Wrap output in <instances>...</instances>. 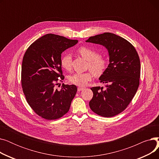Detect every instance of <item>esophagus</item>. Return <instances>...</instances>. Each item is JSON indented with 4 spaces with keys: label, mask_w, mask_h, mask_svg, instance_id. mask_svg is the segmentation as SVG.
<instances>
[{
    "label": "esophagus",
    "mask_w": 159,
    "mask_h": 159,
    "mask_svg": "<svg viewBox=\"0 0 159 159\" xmlns=\"http://www.w3.org/2000/svg\"><path fill=\"white\" fill-rule=\"evenodd\" d=\"M78 91H82V90H83L84 89V88H82V87H78Z\"/></svg>",
    "instance_id": "esophagus-1"
}]
</instances>
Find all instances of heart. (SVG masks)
<instances>
[{"label": "heart", "instance_id": "obj_1", "mask_svg": "<svg viewBox=\"0 0 159 159\" xmlns=\"http://www.w3.org/2000/svg\"><path fill=\"white\" fill-rule=\"evenodd\" d=\"M78 53L87 61H88V69L90 70L80 73H75L70 75L69 81L73 84L79 86L86 85L88 82L93 79L94 73L96 75H100L106 70L107 61L103 57L100 56L99 53L95 49L87 46H82L78 49ZM61 64L62 68L66 70L71 69L72 58L70 55L66 54L62 57Z\"/></svg>", "mask_w": 159, "mask_h": 159}]
</instances>
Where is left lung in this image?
<instances>
[{
    "label": "left lung",
    "mask_w": 159,
    "mask_h": 159,
    "mask_svg": "<svg viewBox=\"0 0 159 159\" xmlns=\"http://www.w3.org/2000/svg\"><path fill=\"white\" fill-rule=\"evenodd\" d=\"M87 43L99 44L108 50L110 64L99 78L106 89L93 87L89 105L95 113L112 117L123 111L134 97L140 77V62L135 47L125 39L111 33L90 37Z\"/></svg>",
    "instance_id": "1"
}]
</instances>
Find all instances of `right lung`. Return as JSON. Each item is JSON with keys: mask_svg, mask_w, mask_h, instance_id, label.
<instances>
[{"mask_svg": "<svg viewBox=\"0 0 159 159\" xmlns=\"http://www.w3.org/2000/svg\"><path fill=\"white\" fill-rule=\"evenodd\" d=\"M78 43L49 33L33 43L24 53L21 70L23 93L32 110L46 120L61 118L68 112L77 91L75 85L62 84L61 53Z\"/></svg>", "mask_w": 159, "mask_h": 159, "instance_id": "1", "label": "right lung"}]
</instances>
